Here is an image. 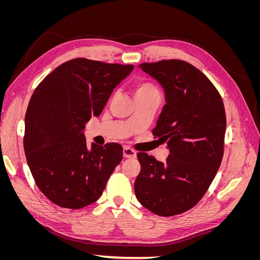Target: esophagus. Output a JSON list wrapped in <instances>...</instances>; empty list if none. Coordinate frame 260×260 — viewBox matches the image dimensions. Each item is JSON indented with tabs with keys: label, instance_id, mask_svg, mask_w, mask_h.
Masks as SVG:
<instances>
[{
	"label": "esophagus",
	"instance_id": "34e87169",
	"mask_svg": "<svg viewBox=\"0 0 260 260\" xmlns=\"http://www.w3.org/2000/svg\"><path fill=\"white\" fill-rule=\"evenodd\" d=\"M123 157H125V158H135V157L137 156V152L135 151V149L132 148H129L127 146L123 147Z\"/></svg>",
	"mask_w": 260,
	"mask_h": 260
}]
</instances>
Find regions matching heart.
<instances>
[{
    "mask_svg": "<svg viewBox=\"0 0 260 260\" xmlns=\"http://www.w3.org/2000/svg\"><path fill=\"white\" fill-rule=\"evenodd\" d=\"M152 91H158L156 86L147 81H140L136 85V94L143 93V92H152Z\"/></svg>",
    "mask_w": 260,
    "mask_h": 260,
    "instance_id": "heart-1",
    "label": "heart"
}]
</instances>
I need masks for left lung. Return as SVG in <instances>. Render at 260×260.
I'll list each match as a JSON object with an SVG mask.
<instances>
[{
	"label": "left lung",
	"mask_w": 260,
	"mask_h": 260,
	"mask_svg": "<svg viewBox=\"0 0 260 260\" xmlns=\"http://www.w3.org/2000/svg\"><path fill=\"white\" fill-rule=\"evenodd\" d=\"M139 67L160 83L165 104L153 135L167 143L165 162L138 153V201L155 215L170 217L194 207L208 190L223 156L225 112L208 78L180 59L143 62Z\"/></svg>",
	"instance_id": "1"
}]
</instances>
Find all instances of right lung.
<instances>
[{
  "label": "right lung",
  "mask_w": 260,
  "mask_h": 260,
  "mask_svg": "<svg viewBox=\"0 0 260 260\" xmlns=\"http://www.w3.org/2000/svg\"><path fill=\"white\" fill-rule=\"evenodd\" d=\"M133 68L75 58L55 68L35 90L23 148L38 187L56 205L79 209L98 201L121 161L118 143H92L88 149L83 129Z\"/></svg>",
  "instance_id": "right-lung-1"
}]
</instances>
